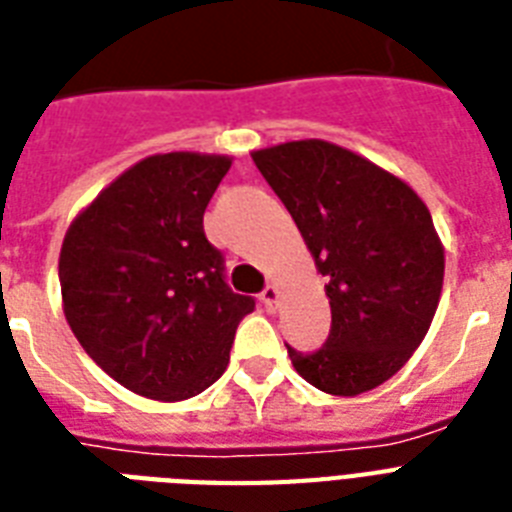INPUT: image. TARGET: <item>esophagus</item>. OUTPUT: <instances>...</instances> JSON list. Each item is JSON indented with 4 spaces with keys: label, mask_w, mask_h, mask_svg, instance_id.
Masks as SVG:
<instances>
[{
    "label": "esophagus",
    "mask_w": 512,
    "mask_h": 512,
    "mask_svg": "<svg viewBox=\"0 0 512 512\" xmlns=\"http://www.w3.org/2000/svg\"><path fill=\"white\" fill-rule=\"evenodd\" d=\"M261 301H264V307L269 312L277 310V304H280V291H277V285H267L264 291H261Z\"/></svg>",
    "instance_id": "obj_1"
}]
</instances>
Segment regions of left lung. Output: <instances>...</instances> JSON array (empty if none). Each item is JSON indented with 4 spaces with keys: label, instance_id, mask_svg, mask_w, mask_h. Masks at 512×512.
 Returning a JSON list of instances; mask_svg holds the SVG:
<instances>
[{
    "label": "left lung",
    "instance_id": "1",
    "mask_svg": "<svg viewBox=\"0 0 512 512\" xmlns=\"http://www.w3.org/2000/svg\"><path fill=\"white\" fill-rule=\"evenodd\" d=\"M326 277L331 334L288 358L312 387L355 398L406 366L438 310L443 243L425 200L390 170L323 138L251 152Z\"/></svg>",
    "mask_w": 512,
    "mask_h": 512
}]
</instances>
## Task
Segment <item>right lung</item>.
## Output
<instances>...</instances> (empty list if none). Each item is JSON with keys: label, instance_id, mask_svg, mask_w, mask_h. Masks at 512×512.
I'll return each mask as SVG.
<instances>
[{"label": "right lung", "instance_id": "right-lung-1", "mask_svg": "<svg viewBox=\"0 0 512 512\" xmlns=\"http://www.w3.org/2000/svg\"><path fill=\"white\" fill-rule=\"evenodd\" d=\"M227 154L168 152L130 165L74 216L58 256L63 315L82 350L141 398L208 390L256 310L229 291L202 213Z\"/></svg>", "mask_w": 512, "mask_h": 512}]
</instances>
